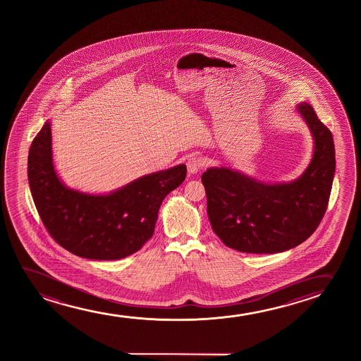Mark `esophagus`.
Wrapping results in <instances>:
<instances>
[{"mask_svg": "<svg viewBox=\"0 0 361 361\" xmlns=\"http://www.w3.org/2000/svg\"><path fill=\"white\" fill-rule=\"evenodd\" d=\"M203 168L202 159L198 157H191L188 160V170L190 173H197Z\"/></svg>", "mask_w": 361, "mask_h": 361, "instance_id": "1", "label": "esophagus"}]
</instances>
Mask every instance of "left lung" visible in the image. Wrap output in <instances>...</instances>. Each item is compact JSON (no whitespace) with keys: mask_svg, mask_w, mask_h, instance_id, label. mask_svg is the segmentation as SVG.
I'll return each mask as SVG.
<instances>
[{"mask_svg":"<svg viewBox=\"0 0 361 361\" xmlns=\"http://www.w3.org/2000/svg\"><path fill=\"white\" fill-rule=\"evenodd\" d=\"M297 109L313 134L314 153L296 181L267 185L227 168L202 173L213 232L237 252L275 254L297 247L326 213L336 171L333 137L312 106L303 102Z\"/></svg>","mask_w":361,"mask_h":361,"instance_id":"1","label":"left lung"}]
</instances>
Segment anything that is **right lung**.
<instances>
[{
	"mask_svg": "<svg viewBox=\"0 0 361 361\" xmlns=\"http://www.w3.org/2000/svg\"><path fill=\"white\" fill-rule=\"evenodd\" d=\"M185 178L186 166L178 165L104 196L69 190L55 173L49 122L28 155L30 192L45 229L60 247L94 260H117L142 249L153 237L164 198Z\"/></svg>",
	"mask_w": 361,
	"mask_h": 361,
	"instance_id": "1",
	"label": "right lung"
}]
</instances>
